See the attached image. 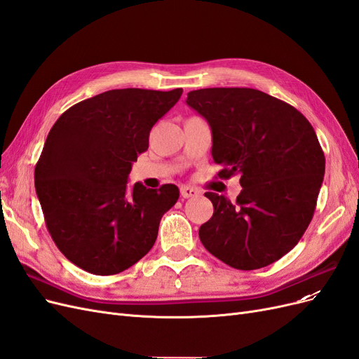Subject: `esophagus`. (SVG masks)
<instances>
[{
    "label": "esophagus",
    "mask_w": 359,
    "mask_h": 359,
    "mask_svg": "<svg viewBox=\"0 0 359 359\" xmlns=\"http://www.w3.org/2000/svg\"><path fill=\"white\" fill-rule=\"evenodd\" d=\"M180 193H181V196H182L184 199H189V198H196V196H199V194H201V191H199L198 189H194V187H189V186H182V187L180 189Z\"/></svg>",
    "instance_id": "esophagus-1"
}]
</instances>
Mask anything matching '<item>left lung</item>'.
I'll return each mask as SVG.
<instances>
[{
	"label": "left lung",
	"instance_id": "left-lung-1",
	"mask_svg": "<svg viewBox=\"0 0 359 359\" xmlns=\"http://www.w3.org/2000/svg\"><path fill=\"white\" fill-rule=\"evenodd\" d=\"M187 104L210 124L220 178L240 175L236 202L208 191L214 214L199 229L208 252L250 271L276 262L309 227L325 175L314 128L295 107L253 88H203Z\"/></svg>",
	"mask_w": 359,
	"mask_h": 359
}]
</instances>
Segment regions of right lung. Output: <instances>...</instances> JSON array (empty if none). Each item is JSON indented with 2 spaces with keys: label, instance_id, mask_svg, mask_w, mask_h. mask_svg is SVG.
<instances>
[{
  "label": "right lung",
  "instance_id": "add662e5",
  "mask_svg": "<svg viewBox=\"0 0 359 359\" xmlns=\"http://www.w3.org/2000/svg\"><path fill=\"white\" fill-rule=\"evenodd\" d=\"M181 88L111 90L76 103L53 124L34 182L48 231L72 264L95 276L123 273L157 240L163 214L180 198L173 184L127 187L153 126Z\"/></svg>",
  "mask_w": 359,
  "mask_h": 359
}]
</instances>
